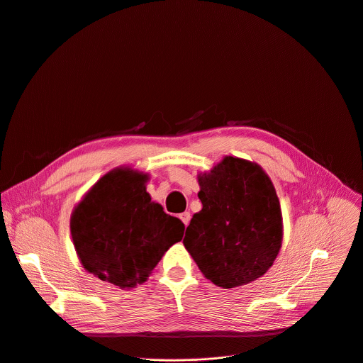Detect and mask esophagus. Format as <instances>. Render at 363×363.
Returning <instances> with one entry per match:
<instances>
[{"label":"esophagus","instance_id":"1","mask_svg":"<svg viewBox=\"0 0 363 363\" xmlns=\"http://www.w3.org/2000/svg\"><path fill=\"white\" fill-rule=\"evenodd\" d=\"M179 217H180V219H182V222L184 223V226H187V225L190 223V213H189V211H184V213H182Z\"/></svg>","mask_w":363,"mask_h":363}]
</instances>
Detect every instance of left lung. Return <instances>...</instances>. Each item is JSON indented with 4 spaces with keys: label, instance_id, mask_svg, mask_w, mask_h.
<instances>
[{
    "label": "left lung",
    "instance_id": "left-lung-1",
    "mask_svg": "<svg viewBox=\"0 0 363 363\" xmlns=\"http://www.w3.org/2000/svg\"><path fill=\"white\" fill-rule=\"evenodd\" d=\"M197 182L203 207L183 245L203 276L223 289L262 277L283 240L280 203L267 173L255 162L226 156Z\"/></svg>",
    "mask_w": 363,
    "mask_h": 363
}]
</instances>
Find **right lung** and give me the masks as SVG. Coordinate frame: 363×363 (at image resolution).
<instances>
[{
    "instance_id": "1",
    "label": "right lung",
    "mask_w": 363,
    "mask_h": 363,
    "mask_svg": "<svg viewBox=\"0 0 363 363\" xmlns=\"http://www.w3.org/2000/svg\"><path fill=\"white\" fill-rule=\"evenodd\" d=\"M150 174L128 166L110 170L76 204L69 232L83 267L123 291L147 280L184 225L146 190Z\"/></svg>"
}]
</instances>
